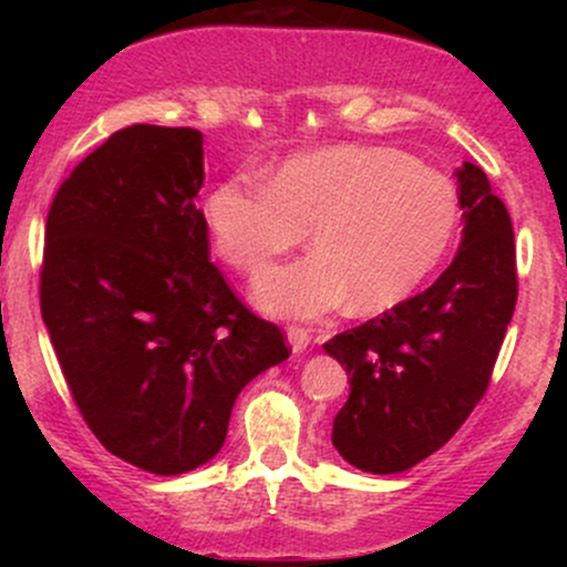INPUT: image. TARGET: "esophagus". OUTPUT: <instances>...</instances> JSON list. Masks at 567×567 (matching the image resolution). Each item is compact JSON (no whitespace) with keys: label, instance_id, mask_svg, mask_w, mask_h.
<instances>
[{"label":"esophagus","instance_id":"1","mask_svg":"<svg viewBox=\"0 0 567 567\" xmlns=\"http://www.w3.org/2000/svg\"><path fill=\"white\" fill-rule=\"evenodd\" d=\"M309 341H311L309 328H301V324H288V343L296 354H301V351L309 347Z\"/></svg>","mask_w":567,"mask_h":567}]
</instances>
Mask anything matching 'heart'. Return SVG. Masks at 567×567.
I'll return each mask as SVG.
<instances>
[{
    "label": "heart",
    "mask_w": 567,
    "mask_h": 567,
    "mask_svg": "<svg viewBox=\"0 0 567 567\" xmlns=\"http://www.w3.org/2000/svg\"><path fill=\"white\" fill-rule=\"evenodd\" d=\"M461 220L445 173L389 146H330L285 159L269 184L237 173L205 199V224L226 264L258 275L309 229L315 252L266 271L252 298L277 317L392 309L437 271Z\"/></svg>",
    "instance_id": "obj_1"
}]
</instances>
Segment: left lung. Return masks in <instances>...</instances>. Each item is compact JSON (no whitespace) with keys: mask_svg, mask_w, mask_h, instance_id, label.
Masks as SVG:
<instances>
[{"mask_svg":"<svg viewBox=\"0 0 567 567\" xmlns=\"http://www.w3.org/2000/svg\"><path fill=\"white\" fill-rule=\"evenodd\" d=\"M455 175L464 237L453 264L432 288L324 343L351 383L333 445L362 472H405L440 451L483 400L512 322V218L477 165Z\"/></svg>","mask_w":567,"mask_h":567,"instance_id":"obj_1","label":"left lung"}]
</instances>
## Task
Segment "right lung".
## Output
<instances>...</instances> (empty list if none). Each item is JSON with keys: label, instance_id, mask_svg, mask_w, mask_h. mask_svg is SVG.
Wrapping results in <instances>:
<instances>
[{"label": "right lung", "instance_id": "1", "mask_svg": "<svg viewBox=\"0 0 567 567\" xmlns=\"http://www.w3.org/2000/svg\"><path fill=\"white\" fill-rule=\"evenodd\" d=\"M202 133L133 125L58 188L39 303L84 424L109 453L184 474L224 447L234 400L288 360L277 324L234 296L197 194Z\"/></svg>", "mask_w": 567, "mask_h": 567}]
</instances>
